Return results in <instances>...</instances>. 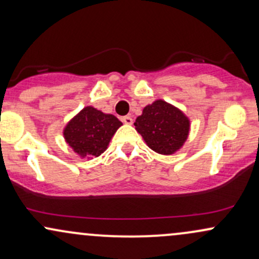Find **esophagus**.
I'll return each instance as SVG.
<instances>
[{
  "mask_svg": "<svg viewBox=\"0 0 259 259\" xmlns=\"http://www.w3.org/2000/svg\"><path fill=\"white\" fill-rule=\"evenodd\" d=\"M121 121H123L124 124H126V125H132V124H133V118L130 117V115H125V117L121 118Z\"/></svg>",
  "mask_w": 259,
  "mask_h": 259,
  "instance_id": "obj_1",
  "label": "esophagus"
}]
</instances>
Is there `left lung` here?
Here are the masks:
<instances>
[{"label":"left lung","mask_w":259,"mask_h":259,"mask_svg":"<svg viewBox=\"0 0 259 259\" xmlns=\"http://www.w3.org/2000/svg\"><path fill=\"white\" fill-rule=\"evenodd\" d=\"M134 125L151 150L167 156L184 146L190 133L189 118L178 107L163 100L145 107Z\"/></svg>","instance_id":"obj_1"}]
</instances>
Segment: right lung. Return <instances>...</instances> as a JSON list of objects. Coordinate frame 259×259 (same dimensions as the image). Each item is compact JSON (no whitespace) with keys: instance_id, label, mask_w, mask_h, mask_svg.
<instances>
[{"instance_id":"right-lung-1","label":"right lung","mask_w":259,"mask_h":259,"mask_svg":"<svg viewBox=\"0 0 259 259\" xmlns=\"http://www.w3.org/2000/svg\"><path fill=\"white\" fill-rule=\"evenodd\" d=\"M121 125L123 123L113 114L88 106L68 121L63 136L78 156L92 159L105 152L113 135Z\"/></svg>"}]
</instances>
